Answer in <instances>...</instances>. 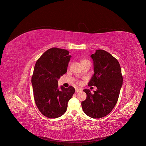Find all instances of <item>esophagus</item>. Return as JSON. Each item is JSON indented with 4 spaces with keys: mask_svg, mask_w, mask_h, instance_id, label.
<instances>
[{
    "mask_svg": "<svg viewBox=\"0 0 146 146\" xmlns=\"http://www.w3.org/2000/svg\"><path fill=\"white\" fill-rule=\"evenodd\" d=\"M81 91H82V90H81V89H80V88H76V93L79 92H81Z\"/></svg>",
    "mask_w": 146,
    "mask_h": 146,
    "instance_id": "obj_1",
    "label": "esophagus"
}]
</instances>
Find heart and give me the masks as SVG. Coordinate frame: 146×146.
Here are the masks:
<instances>
[{"instance_id":"obj_1","label":"heart","mask_w":146,"mask_h":146,"mask_svg":"<svg viewBox=\"0 0 146 146\" xmlns=\"http://www.w3.org/2000/svg\"><path fill=\"white\" fill-rule=\"evenodd\" d=\"M90 62V61H89L88 60H87V59H82L81 60V64L83 63V62Z\"/></svg>"}]
</instances>
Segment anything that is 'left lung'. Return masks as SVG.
<instances>
[{"label": "left lung", "mask_w": 146, "mask_h": 146, "mask_svg": "<svg viewBox=\"0 0 146 146\" xmlns=\"http://www.w3.org/2000/svg\"><path fill=\"white\" fill-rule=\"evenodd\" d=\"M94 61V74L88 86H96L92 94L90 90H83L87 98L81 102L84 112L89 117L100 118L107 115L118 101L123 77L118 61L109 52L98 50L91 55Z\"/></svg>", "instance_id": "8db88e82"}]
</instances>
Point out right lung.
<instances>
[{"mask_svg":"<svg viewBox=\"0 0 146 146\" xmlns=\"http://www.w3.org/2000/svg\"><path fill=\"white\" fill-rule=\"evenodd\" d=\"M65 49L47 50L36 61L32 84L36 105L45 117L55 118L66 112L69 100L75 92L72 86L58 88V79L67 72L71 56Z\"/></svg>","mask_w":146,"mask_h":146,"instance_id":"add662e5","label":"right lung"}]
</instances>
